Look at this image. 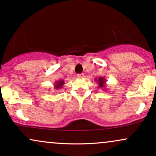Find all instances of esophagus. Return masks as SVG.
Here are the masks:
<instances>
[{
	"mask_svg": "<svg viewBox=\"0 0 156 156\" xmlns=\"http://www.w3.org/2000/svg\"><path fill=\"white\" fill-rule=\"evenodd\" d=\"M84 76H85V75H84V74H77V77L78 78H83L84 77Z\"/></svg>",
	"mask_w": 156,
	"mask_h": 156,
	"instance_id": "esophagus-1",
	"label": "esophagus"
}]
</instances>
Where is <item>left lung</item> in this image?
<instances>
[{
  "label": "left lung",
  "mask_w": 156,
  "mask_h": 156,
  "mask_svg": "<svg viewBox=\"0 0 156 156\" xmlns=\"http://www.w3.org/2000/svg\"><path fill=\"white\" fill-rule=\"evenodd\" d=\"M95 81H96L97 83L98 84V87H100V88H105L106 85H106L107 80H106L105 78L100 76V77H98V79H95Z\"/></svg>",
  "instance_id": "8db88e82"
}]
</instances>
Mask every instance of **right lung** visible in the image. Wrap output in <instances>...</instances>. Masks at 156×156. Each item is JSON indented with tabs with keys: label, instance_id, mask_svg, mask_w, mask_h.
Returning <instances> with one entry per match:
<instances>
[{
	"label": "right lung",
	"instance_id": "obj_1",
	"mask_svg": "<svg viewBox=\"0 0 156 156\" xmlns=\"http://www.w3.org/2000/svg\"><path fill=\"white\" fill-rule=\"evenodd\" d=\"M63 85H64V81L63 80H58V81H56L55 82L54 88L56 89V90H58L63 88Z\"/></svg>",
	"mask_w": 156,
	"mask_h": 156
}]
</instances>
